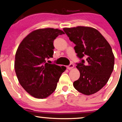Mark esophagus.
<instances>
[{"label":"esophagus","instance_id":"esophagus-1","mask_svg":"<svg viewBox=\"0 0 122 122\" xmlns=\"http://www.w3.org/2000/svg\"><path fill=\"white\" fill-rule=\"evenodd\" d=\"M74 65H73V63H70V65H69V66H68L67 67V69H69V70H71V69H72L74 68Z\"/></svg>","mask_w":122,"mask_h":122}]
</instances>
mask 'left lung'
Segmentation results:
<instances>
[{
  "instance_id": "obj_1",
  "label": "left lung",
  "mask_w": 122,
  "mask_h": 122,
  "mask_svg": "<svg viewBox=\"0 0 122 122\" xmlns=\"http://www.w3.org/2000/svg\"><path fill=\"white\" fill-rule=\"evenodd\" d=\"M73 42L77 56L80 78L73 83L78 92L90 95L101 89L108 82L113 70L115 57L108 41L97 30L89 27L64 28ZM86 58V63L83 57Z\"/></svg>"
}]
</instances>
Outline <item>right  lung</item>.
<instances>
[{
  "label": "right lung",
  "mask_w": 122,
  "mask_h": 122,
  "mask_svg": "<svg viewBox=\"0 0 122 122\" xmlns=\"http://www.w3.org/2000/svg\"><path fill=\"white\" fill-rule=\"evenodd\" d=\"M65 34L59 29H39L30 33L20 43L15 53L14 68L20 84L28 94L45 98L56 89L66 68L46 62L52 57L54 40Z\"/></svg>",
  "instance_id": "1"
}]
</instances>
